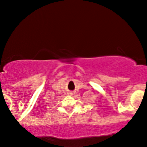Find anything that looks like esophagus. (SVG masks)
<instances>
[{
  "label": "esophagus",
  "mask_w": 147,
  "mask_h": 147,
  "mask_svg": "<svg viewBox=\"0 0 147 147\" xmlns=\"http://www.w3.org/2000/svg\"><path fill=\"white\" fill-rule=\"evenodd\" d=\"M74 94V92H70V93H68V95H73Z\"/></svg>",
  "instance_id": "34e87169"
}]
</instances>
